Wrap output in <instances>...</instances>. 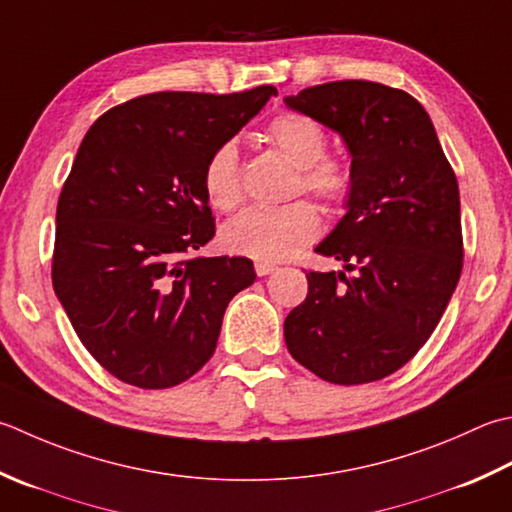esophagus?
I'll list each match as a JSON object with an SVG mask.
<instances>
[{
	"label": "esophagus",
	"mask_w": 512,
	"mask_h": 512,
	"mask_svg": "<svg viewBox=\"0 0 512 512\" xmlns=\"http://www.w3.org/2000/svg\"><path fill=\"white\" fill-rule=\"evenodd\" d=\"M273 270H277V266H275L273 262H257V264H255V273H257L259 277L270 275V273H273Z\"/></svg>",
	"instance_id": "1"
}]
</instances>
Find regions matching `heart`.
Instances as JSON below:
<instances>
[{
	"label": "heart",
	"mask_w": 512,
	"mask_h": 512,
	"mask_svg": "<svg viewBox=\"0 0 512 512\" xmlns=\"http://www.w3.org/2000/svg\"><path fill=\"white\" fill-rule=\"evenodd\" d=\"M266 142L297 166L295 190L317 197L328 208H342L353 195V173L339 157L326 155L328 135L302 113H282L266 126ZM204 193L208 204L222 213L235 210L244 199L242 168L235 144L217 146L204 166ZM322 219L308 202L282 208H248L222 230V246L233 255L257 262H282L315 242Z\"/></svg>",
	"instance_id": "obj_1"
}]
</instances>
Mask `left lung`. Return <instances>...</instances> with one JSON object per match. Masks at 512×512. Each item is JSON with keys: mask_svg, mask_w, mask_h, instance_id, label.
Listing matches in <instances>:
<instances>
[{"mask_svg": "<svg viewBox=\"0 0 512 512\" xmlns=\"http://www.w3.org/2000/svg\"><path fill=\"white\" fill-rule=\"evenodd\" d=\"M286 106L337 130L353 195L315 253L348 273H306L308 295L284 322L288 353L330 384L393 375L417 355L464 266L457 177L424 106L406 90L344 79Z\"/></svg>", "mask_w": 512, "mask_h": 512, "instance_id": "left-lung-1", "label": "left lung"}]
</instances>
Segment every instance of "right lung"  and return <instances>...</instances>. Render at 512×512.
<instances>
[{
    "mask_svg": "<svg viewBox=\"0 0 512 512\" xmlns=\"http://www.w3.org/2000/svg\"><path fill=\"white\" fill-rule=\"evenodd\" d=\"M275 86L150 93L88 128L57 202L53 288L86 350L119 382H186L215 353L246 257H193L215 235L204 166Z\"/></svg>",
    "mask_w": 512,
    "mask_h": 512,
    "instance_id": "1",
    "label": "right lung"
}]
</instances>
